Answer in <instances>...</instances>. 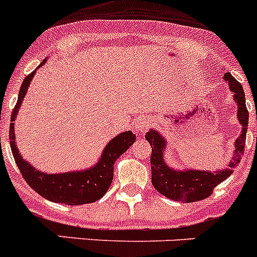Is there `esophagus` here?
<instances>
[{"label": "esophagus", "instance_id": "34e87169", "mask_svg": "<svg viewBox=\"0 0 257 257\" xmlns=\"http://www.w3.org/2000/svg\"><path fill=\"white\" fill-rule=\"evenodd\" d=\"M134 127H135V130L139 134H144L147 133V130L151 127V122H149L147 118H140V119H138V121L135 122Z\"/></svg>", "mask_w": 257, "mask_h": 257}]
</instances>
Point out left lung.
<instances>
[{
  "label": "left lung",
  "instance_id": "obj_1",
  "mask_svg": "<svg viewBox=\"0 0 257 257\" xmlns=\"http://www.w3.org/2000/svg\"><path fill=\"white\" fill-rule=\"evenodd\" d=\"M224 79L228 81L229 87L234 94V100L238 103V119L242 124V134L235 140V151L233 161L229 167L221 171L208 172L198 170H187V171H175L170 169L163 161V149L166 142L156 130L147 133L145 139L152 147L151 166H152V184L161 194L174 201L179 202H196L207 198L212 194L213 189L221 181L228 179L233 170L240 162L244 153L246 145V133L248 126V110L246 106L243 87L230 73L224 74Z\"/></svg>",
  "mask_w": 257,
  "mask_h": 257
}]
</instances>
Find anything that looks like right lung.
Listing matches in <instances>:
<instances>
[{
  "label": "right lung",
  "instance_id": "1",
  "mask_svg": "<svg viewBox=\"0 0 257 257\" xmlns=\"http://www.w3.org/2000/svg\"><path fill=\"white\" fill-rule=\"evenodd\" d=\"M44 60L38 65V68L44 64ZM35 72L26 77L23 81L18 96V103L11 113V124H10V145L13 152L14 160L17 162L18 169L22 172L24 180L28 183L29 187L42 196L44 198L51 202H59L69 206L86 205L92 203L100 199L110 187L113 180V165L115 160L122 153L130 148L134 142L136 140L135 135L131 131L119 134L108 143L104 149L100 161L85 171L67 172V174H45V172L37 171L33 169L29 163L23 160V157L18 152L17 140L14 134L13 121L17 117V113L20 108L23 99L26 96L27 88L31 83L32 78L35 77Z\"/></svg>",
  "mask_w": 257,
  "mask_h": 257
}]
</instances>
